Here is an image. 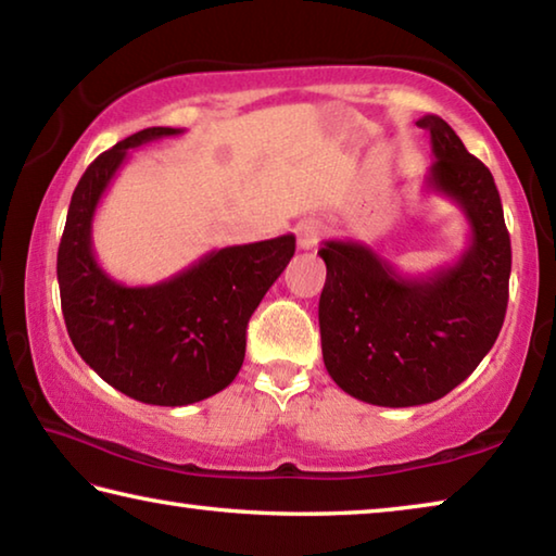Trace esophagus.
<instances>
[{"label":"esophagus","instance_id":"1","mask_svg":"<svg viewBox=\"0 0 556 556\" xmlns=\"http://www.w3.org/2000/svg\"><path fill=\"white\" fill-rule=\"evenodd\" d=\"M318 238H321V225L316 220H301L296 225V240H299V248L301 250H314L318 244Z\"/></svg>","mask_w":556,"mask_h":556}]
</instances>
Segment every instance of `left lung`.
<instances>
[{
  "instance_id": "8db88e82",
  "label": "left lung",
  "mask_w": 556,
  "mask_h": 556,
  "mask_svg": "<svg viewBox=\"0 0 556 556\" xmlns=\"http://www.w3.org/2000/svg\"><path fill=\"white\" fill-rule=\"evenodd\" d=\"M437 162L429 191L458 203L470 244L429 277H402L368 244L326 240L318 326L326 370L343 392L380 407L441 400L478 368L501 333L510 285V235L493 174L444 119L425 115Z\"/></svg>"
}]
</instances>
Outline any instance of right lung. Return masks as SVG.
Here are the masks:
<instances>
[{"mask_svg":"<svg viewBox=\"0 0 556 556\" xmlns=\"http://www.w3.org/2000/svg\"><path fill=\"white\" fill-rule=\"evenodd\" d=\"M181 129L149 127L92 162L75 186L59 244L65 328L92 370L127 397L184 407L228 388L262 296L294 257L296 238L232 244L152 287H125L92 255V215L129 149Z\"/></svg>","mask_w":556,"mask_h":556,"instance_id":"obj_1","label":"right lung"}]
</instances>
